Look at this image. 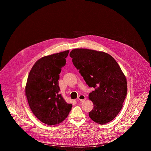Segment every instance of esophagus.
Listing matches in <instances>:
<instances>
[{
    "mask_svg": "<svg viewBox=\"0 0 151 151\" xmlns=\"http://www.w3.org/2000/svg\"><path fill=\"white\" fill-rule=\"evenodd\" d=\"M85 99H86V97L84 95L81 94L78 97V100H80L81 101H84L85 100Z\"/></svg>",
    "mask_w": 151,
    "mask_h": 151,
    "instance_id": "34e87169",
    "label": "esophagus"
}]
</instances>
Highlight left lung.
<instances>
[{
	"instance_id": "obj_1",
	"label": "left lung",
	"mask_w": 151,
	"mask_h": 151,
	"mask_svg": "<svg viewBox=\"0 0 151 151\" xmlns=\"http://www.w3.org/2000/svg\"><path fill=\"white\" fill-rule=\"evenodd\" d=\"M75 68L89 87L94 108L89 112L94 122L104 124L119 114L127 96L125 75L115 60L104 52L88 49H74L70 53Z\"/></svg>"
}]
</instances>
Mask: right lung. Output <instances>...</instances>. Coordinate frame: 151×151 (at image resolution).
I'll use <instances>...</instances> for the list:
<instances>
[{
  "label": "right lung",
  "mask_w": 151,
  "mask_h": 151,
  "mask_svg": "<svg viewBox=\"0 0 151 151\" xmlns=\"http://www.w3.org/2000/svg\"><path fill=\"white\" fill-rule=\"evenodd\" d=\"M69 52L68 50L40 58L28 76L25 91L30 108L39 120L49 125L63 121L72 109V104L60 94L58 85Z\"/></svg>",
  "instance_id": "1"
}]
</instances>
